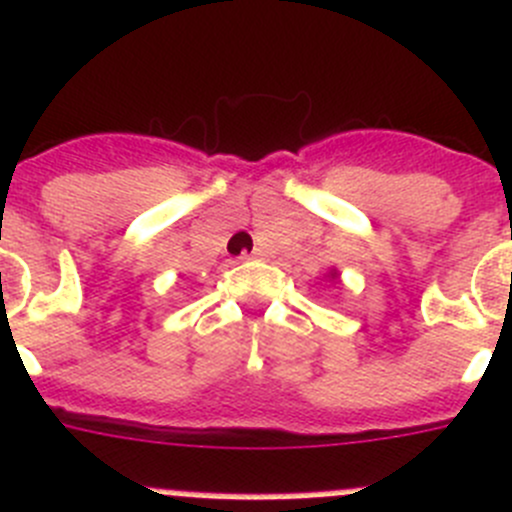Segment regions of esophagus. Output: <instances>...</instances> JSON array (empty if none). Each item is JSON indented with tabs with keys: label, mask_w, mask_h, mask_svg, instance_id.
Returning <instances> with one entry per match:
<instances>
[{
	"label": "esophagus",
	"mask_w": 512,
	"mask_h": 512,
	"mask_svg": "<svg viewBox=\"0 0 512 512\" xmlns=\"http://www.w3.org/2000/svg\"><path fill=\"white\" fill-rule=\"evenodd\" d=\"M260 255H262V250H260V247H255V250L245 252V255H242V257H260Z\"/></svg>",
	"instance_id": "1"
}]
</instances>
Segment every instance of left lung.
<instances>
[{"label":"left lung","mask_w":512,"mask_h":512,"mask_svg":"<svg viewBox=\"0 0 512 512\" xmlns=\"http://www.w3.org/2000/svg\"><path fill=\"white\" fill-rule=\"evenodd\" d=\"M331 275H333V272H331ZM333 278H336V275H333Z\"/></svg>","instance_id":"8db88e82"}]
</instances>
